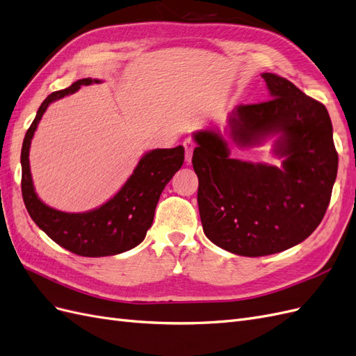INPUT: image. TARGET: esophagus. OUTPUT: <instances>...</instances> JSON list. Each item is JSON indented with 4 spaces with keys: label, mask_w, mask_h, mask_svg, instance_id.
<instances>
[{
    "label": "esophagus",
    "mask_w": 356,
    "mask_h": 356,
    "mask_svg": "<svg viewBox=\"0 0 356 356\" xmlns=\"http://www.w3.org/2000/svg\"><path fill=\"white\" fill-rule=\"evenodd\" d=\"M182 145H184V148H186V161H187V163H190V161H191V157H193V149H195L196 144L193 143V139L187 138L186 141L182 143Z\"/></svg>",
    "instance_id": "1"
}]
</instances>
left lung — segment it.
<instances>
[{
    "instance_id": "obj_1",
    "label": "left lung",
    "mask_w": 356,
    "mask_h": 356,
    "mask_svg": "<svg viewBox=\"0 0 356 356\" xmlns=\"http://www.w3.org/2000/svg\"><path fill=\"white\" fill-rule=\"evenodd\" d=\"M261 77L272 99L236 106L225 131L238 147L277 135L273 152L284 159L281 168L232 159L218 131L193 135L203 232L243 257L281 252L309 238L324 218L339 166L325 105L276 74Z\"/></svg>"
}]
</instances>
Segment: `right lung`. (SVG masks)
Wrapping results in <instances>:
<instances>
[{
    "label": "right lung",
    "instance_id": "obj_1",
    "mask_svg": "<svg viewBox=\"0 0 356 356\" xmlns=\"http://www.w3.org/2000/svg\"><path fill=\"white\" fill-rule=\"evenodd\" d=\"M93 83H101V80L81 79L67 89L53 92L40 105L34 122L26 131L20 154L22 196L31 218L51 241L81 257H106L132 250L144 241L153 224L161 191L184 163V147L157 148L144 154L124 186L99 208L71 213L47 207L38 199L32 184L29 169L32 136L51 102Z\"/></svg>",
    "mask_w": 356,
    "mask_h": 356
}]
</instances>
